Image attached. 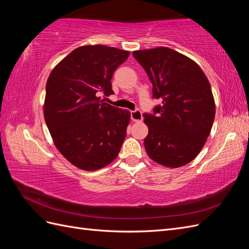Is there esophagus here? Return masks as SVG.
I'll return each mask as SVG.
<instances>
[{
    "mask_svg": "<svg viewBox=\"0 0 249 249\" xmlns=\"http://www.w3.org/2000/svg\"><path fill=\"white\" fill-rule=\"evenodd\" d=\"M131 118L133 122H141L142 120V113L139 110H135L131 112Z\"/></svg>",
    "mask_w": 249,
    "mask_h": 249,
    "instance_id": "34e87169",
    "label": "esophagus"
}]
</instances>
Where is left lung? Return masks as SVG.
<instances>
[{
    "label": "left lung",
    "mask_w": 249,
    "mask_h": 249,
    "mask_svg": "<svg viewBox=\"0 0 249 249\" xmlns=\"http://www.w3.org/2000/svg\"><path fill=\"white\" fill-rule=\"evenodd\" d=\"M153 84V96L161 100L156 115L144 114L148 134L144 146L150 159L178 168L200 153L215 118L210 82L199 65L165 47L133 52Z\"/></svg>",
    "instance_id": "obj_1"
}]
</instances>
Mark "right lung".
<instances>
[{
  "instance_id": "1",
  "label": "right lung",
  "mask_w": 249,
  "mask_h": 249,
  "mask_svg": "<svg viewBox=\"0 0 249 249\" xmlns=\"http://www.w3.org/2000/svg\"><path fill=\"white\" fill-rule=\"evenodd\" d=\"M129 56V51L103 44L82 46L48 78L44 120L57 149L80 169H101L118 156L131 113L102 103L99 95L114 93L112 74Z\"/></svg>"
}]
</instances>
